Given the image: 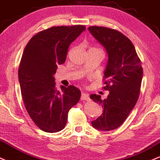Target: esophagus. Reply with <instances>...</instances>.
I'll list each match as a JSON object with an SVG mask.
<instances>
[{
    "instance_id": "esophagus-1",
    "label": "esophagus",
    "mask_w": 160,
    "mask_h": 160,
    "mask_svg": "<svg viewBox=\"0 0 160 160\" xmlns=\"http://www.w3.org/2000/svg\"><path fill=\"white\" fill-rule=\"evenodd\" d=\"M81 99L82 100H89L90 98L88 97V94H85V93H82L81 94Z\"/></svg>"
}]
</instances>
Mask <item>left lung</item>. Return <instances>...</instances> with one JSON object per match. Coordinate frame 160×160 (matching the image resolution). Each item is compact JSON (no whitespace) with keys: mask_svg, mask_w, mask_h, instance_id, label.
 I'll return each instance as SVG.
<instances>
[{"mask_svg":"<svg viewBox=\"0 0 160 160\" xmlns=\"http://www.w3.org/2000/svg\"><path fill=\"white\" fill-rule=\"evenodd\" d=\"M90 33L103 47L107 53L104 70V89L107 98L98 94L90 98L103 107V113L91 125L100 131H111L123 124L137 103L143 78V69L135 48L121 32L106 27L91 26Z\"/></svg>","mask_w":160,"mask_h":160,"instance_id":"obj_1","label":"left lung"}]
</instances>
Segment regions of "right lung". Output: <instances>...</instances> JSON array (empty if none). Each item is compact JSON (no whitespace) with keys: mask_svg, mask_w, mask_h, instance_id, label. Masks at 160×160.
<instances>
[{"mask_svg":"<svg viewBox=\"0 0 160 160\" xmlns=\"http://www.w3.org/2000/svg\"><path fill=\"white\" fill-rule=\"evenodd\" d=\"M85 30L81 25L51 27L34 35L23 51L18 72L21 94L32 121L44 132L63 129L69 109L80 99L81 91L73 85L57 91L53 75L71 43Z\"/></svg>","mask_w":160,"mask_h":160,"instance_id":"1","label":"right lung"}]
</instances>
